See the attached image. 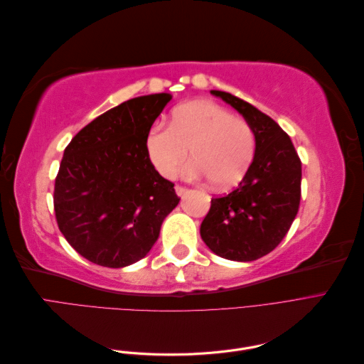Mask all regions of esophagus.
Listing matches in <instances>:
<instances>
[{
    "mask_svg": "<svg viewBox=\"0 0 364 364\" xmlns=\"http://www.w3.org/2000/svg\"><path fill=\"white\" fill-rule=\"evenodd\" d=\"M174 188H176V194H178V196H183V194L186 193V186H182V185H176Z\"/></svg>",
    "mask_w": 364,
    "mask_h": 364,
    "instance_id": "34e87169",
    "label": "esophagus"
}]
</instances>
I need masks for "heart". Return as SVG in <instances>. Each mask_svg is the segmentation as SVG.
Segmentation results:
<instances>
[{
  "instance_id": "obj_1",
  "label": "heart",
  "mask_w": 364,
  "mask_h": 364,
  "mask_svg": "<svg viewBox=\"0 0 364 364\" xmlns=\"http://www.w3.org/2000/svg\"><path fill=\"white\" fill-rule=\"evenodd\" d=\"M149 158L164 178H173L190 155L188 178H209L215 188H230L245 178L255 158V132L245 118L234 117L213 102L178 106L170 126L156 124L146 139Z\"/></svg>"
}]
</instances>
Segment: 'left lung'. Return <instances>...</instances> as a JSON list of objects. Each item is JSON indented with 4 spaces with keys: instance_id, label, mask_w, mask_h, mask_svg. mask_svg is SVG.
Listing matches in <instances>:
<instances>
[{
    "instance_id": "1",
    "label": "left lung",
    "mask_w": 364,
    "mask_h": 364,
    "mask_svg": "<svg viewBox=\"0 0 364 364\" xmlns=\"http://www.w3.org/2000/svg\"><path fill=\"white\" fill-rule=\"evenodd\" d=\"M211 94L245 117L255 132L257 150L237 188L211 200L200 235L218 257L253 261L267 255L287 235L299 211L302 164L277 121L232 94Z\"/></svg>"
}]
</instances>
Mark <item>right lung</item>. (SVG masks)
Wrapping results in <instances>:
<instances>
[{
  "mask_svg": "<svg viewBox=\"0 0 364 364\" xmlns=\"http://www.w3.org/2000/svg\"><path fill=\"white\" fill-rule=\"evenodd\" d=\"M170 94L132 98L85 126L65 149L54 182L63 237L83 258L126 267L144 258L181 197L151 164L146 139Z\"/></svg>",
  "mask_w": 364,
  "mask_h": 364,
  "instance_id": "right-lung-1",
  "label": "right lung"
}]
</instances>
